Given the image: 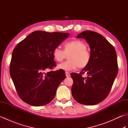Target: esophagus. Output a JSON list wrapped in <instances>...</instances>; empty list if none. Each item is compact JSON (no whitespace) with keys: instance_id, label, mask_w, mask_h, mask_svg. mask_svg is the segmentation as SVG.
Here are the masks:
<instances>
[{"instance_id":"esophagus-1","label":"esophagus","mask_w":128,"mask_h":128,"mask_svg":"<svg viewBox=\"0 0 128 128\" xmlns=\"http://www.w3.org/2000/svg\"><path fill=\"white\" fill-rule=\"evenodd\" d=\"M66 77H69L70 76V74H69V73L68 72H66Z\"/></svg>"}]
</instances>
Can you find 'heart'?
<instances>
[{
	"label": "heart",
	"instance_id": "b5f03b06",
	"mask_svg": "<svg viewBox=\"0 0 128 128\" xmlns=\"http://www.w3.org/2000/svg\"><path fill=\"white\" fill-rule=\"evenodd\" d=\"M64 50L59 47L53 50L55 60L61 62L69 55V60L59 64L58 68L66 71H70L78 68H84L88 66L91 60V54L88 48L86 43L79 40H70L65 43Z\"/></svg>",
	"mask_w": 128,
	"mask_h": 128
}]
</instances>
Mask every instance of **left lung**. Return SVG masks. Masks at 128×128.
<instances>
[{
  "mask_svg": "<svg viewBox=\"0 0 128 128\" xmlns=\"http://www.w3.org/2000/svg\"><path fill=\"white\" fill-rule=\"evenodd\" d=\"M77 38L87 40L91 48V58L79 74H71L72 94L80 104L95 105L107 97L117 75L116 51L113 45L96 32L85 31ZM85 74L86 77L83 76Z\"/></svg>",
  "mask_w": 128,
  "mask_h": 128,
  "instance_id": "obj_1",
  "label": "left lung"
}]
</instances>
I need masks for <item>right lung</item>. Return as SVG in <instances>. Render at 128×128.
I'll return each instance as SVG.
<instances>
[{
  "mask_svg": "<svg viewBox=\"0 0 128 128\" xmlns=\"http://www.w3.org/2000/svg\"><path fill=\"white\" fill-rule=\"evenodd\" d=\"M70 35L68 33L36 31L14 49L10 74L20 98L34 106L48 104L66 77L62 70L50 71L56 66L53 50Z\"/></svg>",
  "mask_w": 128,
  "mask_h": 128,
  "instance_id": "add662e5",
  "label": "right lung"
}]
</instances>
